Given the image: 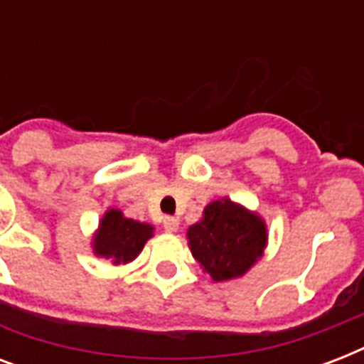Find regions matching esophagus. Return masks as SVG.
<instances>
[{"label":"esophagus","instance_id":"esophagus-1","mask_svg":"<svg viewBox=\"0 0 364 364\" xmlns=\"http://www.w3.org/2000/svg\"><path fill=\"white\" fill-rule=\"evenodd\" d=\"M162 225H164L166 232H177V228H179V219H176V217H164Z\"/></svg>","mask_w":364,"mask_h":364}]
</instances>
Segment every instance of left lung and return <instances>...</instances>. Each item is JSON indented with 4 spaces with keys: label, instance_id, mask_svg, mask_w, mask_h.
<instances>
[{
    "label": "left lung",
    "instance_id": "8db88e82",
    "mask_svg": "<svg viewBox=\"0 0 364 364\" xmlns=\"http://www.w3.org/2000/svg\"><path fill=\"white\" fill-rule=\"evenodd\" d=\"M188 249L213 282L245 276L264 255L268 228L257 211L228 196L205 205L198 223L187 230Z\"/></svg>",
    "mask_w": 364,
    "mask_h": 364
}]
</instances>
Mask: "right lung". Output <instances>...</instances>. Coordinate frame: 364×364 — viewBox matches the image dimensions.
I'll return each mask as SVG.
<instances>
[{
    "label": "right lung",
    "mask_w": 364,
    "mask_h": 364,
    "mask_svg": "<svg viewBox=\"0 0 364 364\" xmlns=\"http://www.w3.org/2000/svg\"><path fill=\"white\" fill-rule=\"evenodd\" d=\"M153 236V225L128 219L121 210L109 208L92 236V251L100 259L111 260V264H128Z\"/></svg>",
    "instance_id": "right-lung-1"
}]
</instances>
